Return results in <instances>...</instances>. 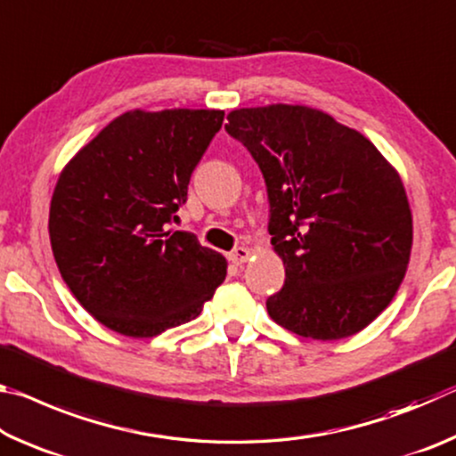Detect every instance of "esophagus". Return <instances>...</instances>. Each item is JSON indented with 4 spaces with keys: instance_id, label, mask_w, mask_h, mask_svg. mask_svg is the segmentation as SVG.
Returning <instances> with one entry per match:
<instances>
[{
    "instance_id": "1",
    "label": "esophagus",
    "mask_w": 456,
    "mask_h": 456,
    "mask_svg": "<svg viewBox=\"0 0 456 456\" xmlns=\"http://www.w3.org/2000/svg\"><path fill=\"white\" fill-rule=\"evenodd\" d=\"M249 257H251V251L247 249V247H237V249H235V251L231 253V256H229V259L233 261L235 265H243L245 261L249 259Z\"/></svg>"
}]
</instances>
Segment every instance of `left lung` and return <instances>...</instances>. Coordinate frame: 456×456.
I'll list each match as a JSON object with an SVG mask.
<instances>
[{
  "instance_id": "8db88e82",
  "label": "left lung",
  "mask_w": 456,
  "mask_h": 456,
  "mask_svg": "<svg viewBox=\"0 0 456 456\" xmlns=\"http://www.w3.org/2000/svg\"><path fill=\"white\" fill-rule=\"evenodd\" d=\"M227 120L264 173L285 267L267 314L322 342L358 334L388 307L411 259L412 213L396 168L364 134L310 106L239 108Z\"/></svg>"
}]
</instances>
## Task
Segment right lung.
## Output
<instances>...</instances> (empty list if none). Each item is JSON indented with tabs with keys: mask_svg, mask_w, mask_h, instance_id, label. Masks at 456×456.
Wrapping results in <instances>:
<instances>
[{
	"mask_svg": "<svg viewBox=\"0 0 456 456\" xmlns=\"http://www.w3.org/2000/svg\"><path fill=\"white\" fill-rule=\"evenodd\" d=\"M223 110H130L64 167L50 203L61 280L102 326L152 338L195 320L227 275L221 253L171 221Z\"/></svg>",
	"mask_w": 456,
	"mask_h": 456,
	"instance_id": "1",
	"label": "right lung"
}]
</instances>
